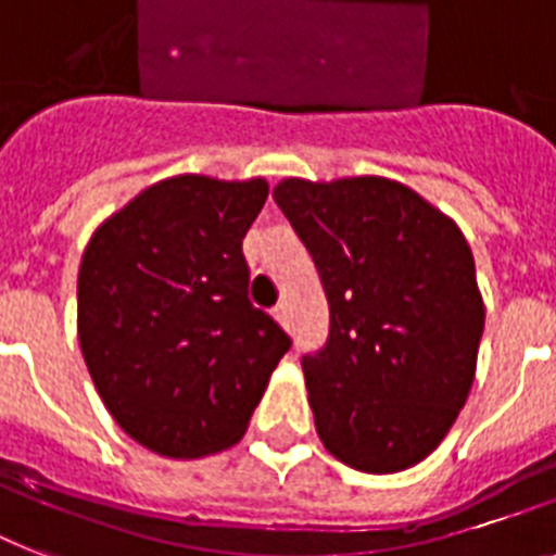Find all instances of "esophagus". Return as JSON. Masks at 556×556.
Returning a JSON list of instances; mask_svg holds the SVG:
<instances>
[{"mask_svg":"<svg viewBox=\"0 0 556 556\" xmlns=\"http://www.w3.org/2000/svg\"><path fill=\"white\" fill-rule=\"evenodd\" d=\"M274 319H277L279 325L288 323V302H279L277 308H274Z\"/></svg>","mask_w":556,"mask_h":556,"instance_id":"34e87169","label":"esophagus"}]
</instances>
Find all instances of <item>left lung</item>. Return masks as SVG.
Masks as SVG:
<instances>
[{"instance_id":"obj_1","label":"left lung","mask_w":556,"mask_h":556,"mask_svg":"<svg viewBox=\"0 0 556 556\" xmlns=\"http://www.w3.org/2000/svg\"><path fill=\"white\" fill-rule=\"evenodd\" d=\"M274 200L323 279L331 333L302 356L317 434L365 473L417 466L466 405L485 328L457 223L386 176H288Z\"/></svg>"}]
</instances>
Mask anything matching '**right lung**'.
I'll return each instance as SVG.
<instances>
[{"instance_id": "1", "label": "right lung", "mask_w": 556, "mask_h": 556, "mask_svg": "<svg viewBox=\"0 0 556 556\" xmlns=\"http://www.w3.org/2000/svg\"><path fill=\"white\" fill-rule=\"evenodd\" d=\"M263 176L179 174L99 225L79 265L76 331L116 426L153 454L237 445L291 340L248 302L242 239Z\"/></svg>"}]
</instances>
